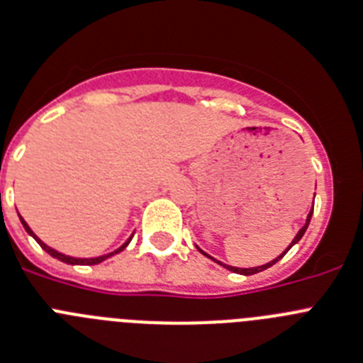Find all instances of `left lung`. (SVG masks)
<instances>
[{"label": "left lung", "mask_w": 363, "mask_h": 363, "mask_svg": "<svg viewBox=\"0 0 363 363\" xmlns=\"http://www.w3.org/2000/svg\"><path fill=\"white\" fill-rule=\"evenodd\" d=\"M311 215H313V211H309V215H308V220H306V224H303V226H302V230H300V231H298V233H296V237H295V238H293V242H291V246H295V244H296V242H298L300 238H302V237H303V233H306V230H308V226H309V220H311ZM291 246L287 247V250H286V251H284V253H282V255H280V257H277V259H275V260H271V262L264 264V266H259V267H250V269H242V267H233V266H226V264H222V266L226 267V269L233 271V273H238V275H255V273H260V271L267 269V267H271V266H273V264H277V262H279V260H280V259H282L284 255H286V253H287V251L291 250ZM202 253H204V251H202ZM204 255H206V253H204ZM206 257H210V255H206ZM210 259H211V257H210ZM213 260H215V259H213ZM218 264H220V262H218Z\"/></svg>", "instance_id": "8db88e82"}]
</instances>
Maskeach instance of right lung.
I'll use <instances>...</instances> for the list:
<instances>
[{
	"label": "right lung",
	"instance_id": "obj_1",
	"mask_svg": "<svg viewBox=\"0 0 363 363\" xmlns=\"http://www.w3.org/2000/svg\"><path fill=\"white\" fill-rule=\"evenodd\" d=\"M21 224H23V226H25V230H27V233H30L32 237H34L35 240H38V244H39V246L43 247V250L47 251L48 255H52V257H54V259L61 260V262H67V264H83V266H84V264H86V266H94V264H99V262H103V260H106V259H108V257H112V255H116V253H119V251H123V250H125V247L128 246V242H130V240H132V237H130L128 240H126V242L123 244V246L119 247V250L112 251V253H108V255H103V257H96V259H74V257H68V255H63V253H60V251L52 250V247H48L47 244H45V242H41V240H39V238L35 237L34 233H32V230H30V228H28V224H27V222H25V220H23V218H21Z\"/></svg>",
	"mask_w": 363,
	"mask_h": 363
}]
</instances>
